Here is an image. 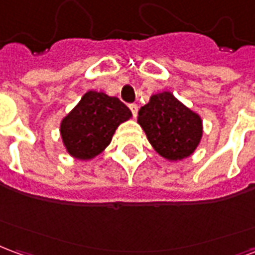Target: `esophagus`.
I'll use <instances>...</instances> for the list:
<instances>
[{
  "label": "esophagus",
  "mask_w": 255,
  "mask_h": 255,
  "mask_svg": "<svg viewBox=\"0 0 255 255\" xmlns=\"http://www.w3.org/2000/svg\"><path fill=\"white\" fill-rule=\"evenodd\" d=\"M129 109H131V112H132V115L133 117H136V115H138V109H139V106L136 105V104H129Z\"/></svg>",
  "instance_id": "34e87169"
}]
</instances>
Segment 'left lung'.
I'll return each mask as SVG.
<instances>
[{
  "mask_svg": "<svg viewBox=\"0 0 255 255\" xmlns=\"http://www.w3.org/2000/svg\"><path fill=\"white\" fill-rule=\"evenodd\" d=\"M138 123L150 144L166 160L180 161L195 151L202 138V120L169 91L150 97Z\"/></svg>",
  "mask_w": 255,
  "mask_h": 255,
  "instance_id": "left-lung-1",
  "label": "left lung"
}]
</instances>
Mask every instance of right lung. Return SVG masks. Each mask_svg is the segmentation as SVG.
I'll use <instances>...</instances> for the list:
<instances>
[{
  "label": "right lung",
  "mask_w": 255,
  "mask_h": 255,
  "mask_svg": "<svg viewBox=\"0 0 255 255\" xmlns=\"http://www.w3.org/2000/svg\"><path fill=\"white\" fill-rule=\"evenodd\" d=\"M131 116V111L117 97L87 91L61 122L64 146L75 158L91 160L105 150L117 127Z\"/></svg>",
  "instance_id": "obj_1"
}]
</instances>
